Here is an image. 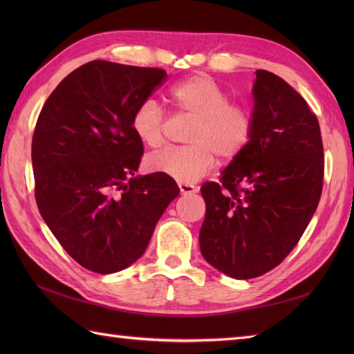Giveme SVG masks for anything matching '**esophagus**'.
Returning a JSON list of instances; mask_svg holds the SVG:
<instances>
[{
    "label": "esophagus",
    "mask_w": 354,
    "mask_h": 354,
    "mask_svg": "<svg viewBox=\"0 0 354 354\" xmlns=\"http://www.w3.org/2000/svg\"><path fill=\"white\" fill-rule=\"evenodd\" d=\"M179 185V192H181V194H184V196H187V194H193L198 192V187L193 185V184H178Z\"/></svg>",
    "instance_id": "34e87169"
}]
</instances>
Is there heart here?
<instances>
[{"label": "heart", "instance_id": "1", "mask_svg": "<svg viewBox=\"0 0 354 354\" xmlns=\"http://www.w3.org/2000/svg\"><path fill=\"white\" fill-rule=\"evenodd\" d=\"M169 100L179 114L194 118L187 135L190 145L147 156V170L190 184L214 167L217 156L230 162L251 145L255 131L252 112L231 103L227 91L208 74H194L171 86ZM131 126L145 146L156 149L164 145L165 115L156 100H142L133 111Z\"/></svg>", "mask_w": 354, "mask_h": 354}]
</instances>
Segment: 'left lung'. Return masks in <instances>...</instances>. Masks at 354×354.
Here are the masks:
<instances>
[{
    "mask_svg": "<svg viewBox=\"0 0 354 354\" xmlns=\"http://www.w3.org/2000/svg\"><path fill=\"white\" fill-rule=\"evenodd\" d=\"M251 145L219 183L202 184L199 246L209 265L237 280L269 272L288 257L317 212L324 147L317 115L289 84L255 71Z\"/></svg>",
    "mask_w": 354,
    "mask_h": 354,
    "instance_id": "left-lung-1",
    "label": "left lung"
}]
</instances>
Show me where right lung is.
I'll return each instance as SVG.
<instances>
[{
  "label": "right lung",
  "mask_w": 354,
  "mask_h": 354,
  "mask_svg": "<svg viewBox=\"0 0 354 354\" xmlns=\"http://www.w3.org/2000/svg\"><path fill=\"white\" fill-rule=\"evenodd\" d=\"M165 77L161 68L88 62L57 85L37 117V208L70 257L93 272H118L138 260L179 194L162 173L135 176L145 149L131 118Z\"/></svg>",
  "instance_id": "right-lung-1"
}]
</instances>
